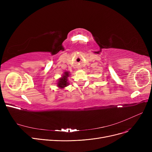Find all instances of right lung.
<instances>
[{"label":"right lung","mask_w":152,"mask_h":152,"mask_svg":"<svg viewBox=\"0 0 152 152\" xmlns=\"http://www.w3.org/2000/svg\"><path fill=\"white\" fill-rule=\"evenodd\" d=\"M70 75V72L69 71H65L62 75L61 77L58 79V82L57 83V86L59 89H64L65 87L68 86L69 84L68 83V77Z\"/></svg>","instance_id":"right-lung-1"}]
</instances>
